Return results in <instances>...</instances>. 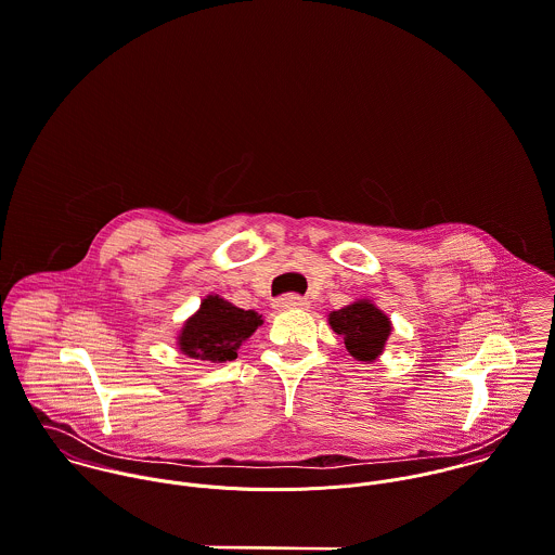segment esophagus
I'll list each match as a JSON object with an SVG mask.
<instances>
[{
	"instance_id": "esophagus-1",
	"label": "esophagus",
	"mask_w": 555,
	"mask_h": 555,
	"mask_svg": "<svg viewBox=\"0 0 555 555\" xmlns=\"http://www.w3.org/2000/svg\"><path fill=\"white\" fill-rule=\"evenodd\" d=\"M275 306L280 310H306L310 304H308V299H304L299 295H286V297H280L275 301Z\"/></svg>"
}]
</instances>
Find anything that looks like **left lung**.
Segmentation results:
<instances>
[{"label": "left lung", "instance_id": "8db88e82", "mask_svg": "<svg viewBox=\"0 0 555 555\" xmlns=\"http://www.w3.org/2000/svg\"><path fill=\"white\" fill-rule=\"evenodd\" d=\"M331 328L341 335L346 350L357 361H376L391 335V320L372 301L359 299L328 314Z\"/></svg>", "mask_w": 555, "mask_h": 555}]
</instances>
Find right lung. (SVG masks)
Wrapping results in <instances>:
<instances>
[{
  "label": "right lung",
  "instance_id": "obj_1",
  "mask_svg": "<svg viewBox=\"0 0 555 555\" xmlns=\"http://www.w3.org/2000/svg\"><path fill=\"white\" fill-rule=\"evenodd\" d=\"M262 324L254 310H241L220 295L203 299L198 312L188 318L177 346L183 354L211 363L237 359L238 346Z\"/></svg>",
  "mask_w": 555,
  "mask_h": 555
}]
</instances>
